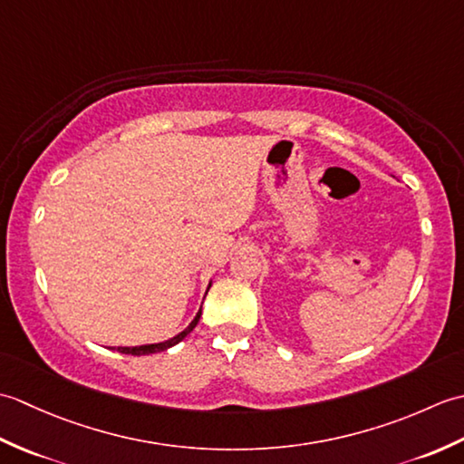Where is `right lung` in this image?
<instances>
[{
  "label": "right lung",
  "mask_w": 464,
  "mask_h": 464,
  "mask_svg": "<svg viewBox=\"0 0 464 464\" xmlns=\"http://www.w3.org/2000/svg\"><path fill=\"white\" fill-rule=\"evenodd\" d=\"M209 287H211V281H209V285H207V291H209ZM207 291H205V295H207ZM199 317H201V309L197 311L195 319L189 323V327H185L179 334H175V337H171V339L161 341V343H151V344H137V347H117V351L123 353V354H135V357H141V354H153V353L171 349V347H175L177 343H181L187 337V334H189L197 327Z\"/></svg>",
  "instance_id": "right-lung-1"
}]
</instances>
